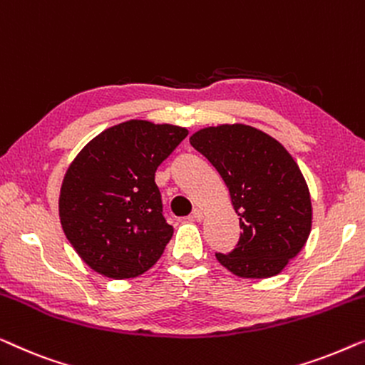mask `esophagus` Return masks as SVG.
<instances>
[{"label":"esophagus","instance_id":"1","mask_svg":"<svg viewBox=\"0 0 365 365\" xmlns=\"http://www.w3.org/2000/svg\"><path fill=\"white\" fill-rule=\"evenodd\" d=\"M190 220H193V222H202L203 220V212L200 208H195L192 215H190Z\"/></svg>","mask_w":365,"mask_h":365}]
</instances>
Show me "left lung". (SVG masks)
Wrapping results in <instances>:
<instances>
[{
	"mask_svg": "<svg viewBox=\"0 0 365 365\" xmlns=\"http://www.w3.org/2000/svg\"><path fill=\"white\" fill-rule=\"evenodd\" d=\"M217 168L240 217V241L217 253L241 278H271L302 250L311 233L309 188L289 152L268 133L245 124L207 127L190 137Z\"/></svg>",
	"mask_w": 365,
	"mask_h": 365,
	"instance_id": "left-lung-1",
	"label": "left lung"
}]
</instances>
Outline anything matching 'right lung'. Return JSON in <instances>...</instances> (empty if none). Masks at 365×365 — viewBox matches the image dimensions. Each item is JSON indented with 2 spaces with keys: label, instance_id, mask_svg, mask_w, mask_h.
I'll return each instance as SVG.
<instances>
[{
  "label": "right lung",
  "instance_id": "1",
  "mask_svg": "<svg viewBox=\"0 0 365 365\" xmlns=\"http://www.w3.org/2000/svg\"><path fill=\"white\" fill-rule=\"evenodd\" d=\"M187 135L178 125L127 120L92 138L69 165L61 225L99 274L135 278L162 256L173 228L163 218L155 172Z\"/></svg>",
  "mask_w": 365,
  "mask_h": 365
}]
</instances>
